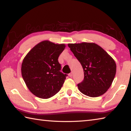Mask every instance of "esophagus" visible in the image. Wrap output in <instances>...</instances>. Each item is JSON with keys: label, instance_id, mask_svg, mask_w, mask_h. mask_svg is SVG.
<instances>
[{"label": "esophagus", "instance_id": "34e87169", "mask_svg": "<svg viewBox=\"0 0 131 131\" xmlns=\"http://www.w3.org/2000/svg\"><path fill=\"white\" fill-rule=\"evenodd\" d=\"M68 76H69L70 77H72V72H71V73H70L69 74H68Z\"/></svg>", "mask_w": 131, "mask_h": 131}]
</instances>
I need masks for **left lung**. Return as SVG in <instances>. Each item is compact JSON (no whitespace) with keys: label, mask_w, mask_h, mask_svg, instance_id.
I'll return each instance as SVG.
<instances>
[{"label":"left lung","mask_w":131,"mask_h":131,"mask_svg":"<svg viewBox=\"0 0 131 131\" xmlns=\"http://www.w3.org/2000/svg\"><path fill=\"white\" fill-rule=\"evenodd\" d=\"M68 46L84 72V80L78 84L80 91L92 97L103 95L110 88L116 74L114 60L95 43H68Z\"/></svg>","instance_id":"8db88e82"}]
</instances>
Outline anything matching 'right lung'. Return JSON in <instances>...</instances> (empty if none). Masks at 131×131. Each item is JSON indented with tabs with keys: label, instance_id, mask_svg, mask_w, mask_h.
I'll return each instance as SVG.
<instances>
[{
	"label": "right lung",
	"instance_id": "add662e5",
	"mask_svg": "<svg viewBox=\"0 0 131 131\" xmlns=\"http://www.w3.org/2000/svg\"><path fill=\"white\" fill-rule=\"evenodd\" d=\"M66 46L43 40L24 58L21 69L23 78L29 91L36 97L50 98L61 88L67 75L60 72L58 58Z\"/></svg>",
	"mask_w": 131,
	"mask_h": 131
}]
</instances>
